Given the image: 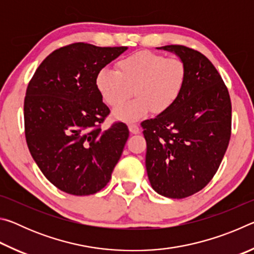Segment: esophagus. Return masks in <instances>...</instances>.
<instances>
[{"label":"esophagus","instance_id":"obj_1","mask_svg":"<svg viewBox=\"0 0 254 254\" xmlns=\"http://www.w3.org/2000/svg\"><path fill=\"white\" fill-rule=\"evenodd\" d=\"M128 130H130V132L133 133V134H136V133L140 132V128L135 123H128Z\"/></svg>","mask_w":254,"mask_h":254}]
</instances>
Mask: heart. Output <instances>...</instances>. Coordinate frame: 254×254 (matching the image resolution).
Wrapping results in <instances>:
<instances>
[{
	"mask_svg": "<svg viewBox=\"0 0 254 254\" xmlns=\"http://www.w3.org/2000/svg\"><path fill=\"white\" fill-rule=\"evenodd\" d=\"M117 70L103 68L97 72L95 85L107 105L118 107L130 96H136L114 111V117L134 121L150 111L163 113L182 96L188 70L183 59L142 50L120 59Z\"/></svg>",
	"mask_w": 254,
	"mask_h": 254,
	"instance_id": "heart-1",
	"label": "heart"
}]
</instances>
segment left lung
I'll return each instance as SVG.
<instances>
[{
  "label": "left lung",
  "instance_id": "obj_1",
  "mask_svg": "<svg viewBox=\"0 0 254 254\" xmlns=\"http://www.w3.org/2000/svg\"><path fill=\"white\" fill-rule=\"evenodd\" d=\"M159 49L179 56L188 76L177 103L141 123L145 167L158 194L180 199L201 190L216 174L230 142L232 105L221 75L203 54L182 45Z\"/></svg>",
  "mask_w": 254,
  "mask_h": 254
}]
</instances>
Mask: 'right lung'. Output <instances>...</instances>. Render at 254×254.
Masks as SVG:
<instances>
[{
    "label": "right lung",
    "instance_id": "right-lung-1",
    "mask_svg": "<svg viewBox=\"0 0 254 254\" xmlns=\"http://www.w3.org/2000/svg\"><path fill=\"white\" fill-rule=\"evenodd\" d=\"M127 49L70 44L53 51L29 81L23 106L28 148L45 177L67 194L100 191L121 157L128 128L118 121L102 130L110 109L95 79Z\"/></svg>",
    "mask_w": 254,
    "mask_h": 254
}]
</instances>
